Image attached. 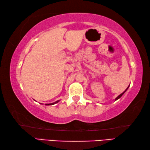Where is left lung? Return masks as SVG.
<instances>
[{"mask_svg":"<svg viewBox=\"0 0 150 150\" xmlns=\"http://www.w3.org/2000/svg\"><path fill=\"white\" fill-rule=\"evenodd\" d=\"M128 87H129V86H128V88H126V89L125 91H124V92H123L122 93V94H120V95H119L118 96H117V97H116V98H115V100H118V98H120L121 97V96H122V95H124V93H125V92H126V91H127V89H128Z\"/></svg>","mask_w":150,"mask_h":150,"instance_id":"obj_1","label":"left lung"}]
</instances>
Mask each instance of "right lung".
Listing matches in <instances>:
<instances>
[{
    "label": "right lung",
    "instance_id": "add662e5",
    "mask_svg": "<svg viewBox=\"0 0 150 150\" xmlns=\"http://www.w3.org/2000/svg\"><path fill=\"white\" fill-rule=\"evenodd\" d=\"M59 100H57V101H56V102H55V103H50V104H45V105H54V104H55V103H58L59 102Z\"/></svg>",
    "mask_w": 150,
    "mask_h": 150
}]
</instances>
